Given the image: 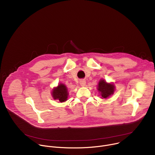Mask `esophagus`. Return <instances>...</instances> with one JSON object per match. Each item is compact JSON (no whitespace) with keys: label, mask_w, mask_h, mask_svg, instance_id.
I'll return each instance as SVG.
<instances>
[{"label":"esophagus","mask_w":155,"mask_h":155,"mask_svg":"<svg viewBox=\"0 0 155 155\" xmlns=\"http://www.w3.org/2000/svg\"><path fill=\"white\" fill-rule=\"evenodd\" d=\"M80 84L81 86H84L86 84V81L84 80H80Z\"/></svg>","instance_id":"obj_1"}]
</instances>
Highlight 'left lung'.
Returning a JSON list of instances; mask_svg holds the SVG:
<instances>
[{
	"label": "left lung",
	"instance_id": "left-lung-1",
	"mask_svg": "<svg viewBox=\"0 0 155 155\" xmlns=\"http://www.w3.org/2000/svg\"><path fill=\"white\" fill-rule=\"evenodd\" d=\"M115 85L112 83H107L104 80L101 79L98 84L97 90L101 93L102 98L106 99L114 94L115 91Z\"/></svg>",
	"mask_w": 155,
	"mask_h": 155
}]
</instances>
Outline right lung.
Returning <instances> with one entry per match:
<instances>
[{"instance_id": "obj_1", "label": "right lung", "mask_w": 155, "mask_h": 155, "mask_svg": "<svg viewBox=\"0 0 155 155\" xmlns=\"http://www.w3.org/2000/svg\"><path fill=\"white\" fill-rule=\"evenodd\" d=\"M51 94L53 99L59 101L60 102L67 101L69 95L67 87L62 83H60L57 87H54Z\"/></svg>"}]
</instances>
